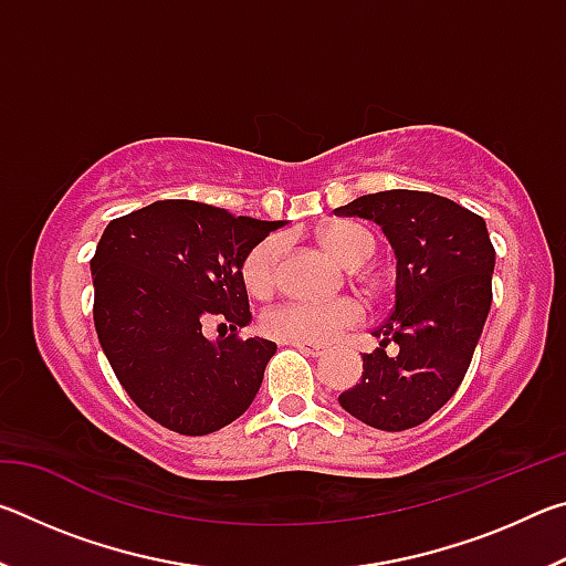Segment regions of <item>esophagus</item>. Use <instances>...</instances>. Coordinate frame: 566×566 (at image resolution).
I'll return each mask as SVG.
<instances>
[{
	"instance_id": "1",
	"label": "esophagus",
	"mask_w": 566,
	"mask_h": 566,
	"mask_svg": "<svg viewBox=\"0 0 566 566\" xmlns=\"http://www.w3.org/2000/svg\"><path fill=\"white\" fill-rule=\"evenodd\" d=\"M286 344H292L294 349L310 354V357H319V354L324 352V347H319V344H310V342H286Z\"/></svg>"
}]
</instances>
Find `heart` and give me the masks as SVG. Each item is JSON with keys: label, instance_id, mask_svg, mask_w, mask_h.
I'll return each instance as SVG.
<instances>
[{"label": "heart", "instance_id": "1", "mask_svg": "<svg viewBox=\"0 0 566 566\" xmlns=\"http://www.w3.org/2000/svg\"><path fill=\"white\" fill-rule=\"evenodd\" d=\"M319 244L327 249L334 260L344 266H359L375 254L377 239L367 227L357 222H332L322 227ZM280 260L282 242L276 237H264L244 254L239 264V280L244 292L254 300L272 296L280 284ZM357 280L375 290L377 280L371 272L354 270ZM361 319V306L352 296H337V300H292L274 306L264 314L262 327L270 337L280 342H310L324 344L337 337L339 332L354 327Z\"/></svg>", "mask_w": 566, "mask_h": 566}]
</instances>
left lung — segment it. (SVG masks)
I'll use <instances>...</instances> for the list:
<instances>
[{
	"mask_svg": "<svg viewBox=\"0 0 566 566\" xmlns=\"http://www.w3.org/2000/svg\"><path fill=\"white\" fill-rule=\"evenodd\" d=\"M334 214L375 219L397 254L395 310L375 329L379 347L361 357V381L342 391L339 405L381 432H405L452 399L472 364L492 306L490 232L462 205L415 189L364 195Z\"/></svg>",
	"mask_w": 566,
	"mask_h": 566,
	"instance_id": "left-lung-1",
	"label": "left lung"
}]
</instances>
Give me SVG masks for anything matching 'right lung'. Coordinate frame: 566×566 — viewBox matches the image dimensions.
<instances>
[{
	"label": "right lung",
	"mask_w": 566,
	"mask_h": 566,
	"mask_svg": "<svg viewBox=\"0 0 566 566\" xmlns=\"http://www.w3.org/2000/svg\"><path fill=\"white\" fill-rule=\"evenodd\" d=\"M282 222L165 199L112 219L92 256L94 327L119 385L177 434L232 424L262 387L274 342L239 337L252 319L239 264ZM219 316L232 333L209 343Z\"/></svg>",
	"instance_id": "obj_1"
}]
</instances>
